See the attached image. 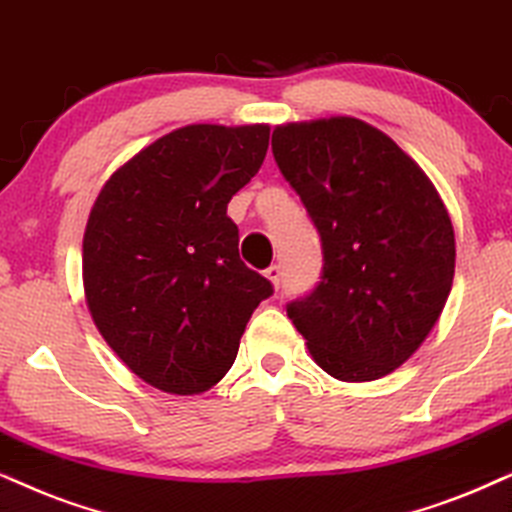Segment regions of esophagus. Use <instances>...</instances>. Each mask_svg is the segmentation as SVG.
<instances>
[{
  "mask_svg": "<svg viewBox=\"0 0 512 512\" xmlns=\"http://www.w3.org/2000/svg\"><path fill=\"white\" fill-rule=\"evenodd\" d=\"M264 276L269 278L271 283H274V286L278 288L281 286V278H283V269H281V264H271V267L264 271Z\"/></svg>",
  "mask_w": 512,
  "mask_h": 512,
  "instance_id": "obj_1",
  "label": "esophagus"
}]
</instances>
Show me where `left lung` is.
<instances>
[{"instance_id": "1", "label": "left lung", "mask_w": 512, "mask_h": 512, "mask_svg": "<svg viewBox=\"0 0 512 512\" xmlns=\"http://www.w3.org/2000/svg\"><path fill=\"white\" fill-rule=\"evenodd\" d=\"M271 151L321 236L323 274L288 304L316 364L345 383L392 373L442 314L456 238L432 181L357 118L278 125Z\"/></svg>"}]
</instances>
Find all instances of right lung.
Returning <instances> with one entry per match:
<instances>
[{
    "label": "right lung",
    "instance_id": "obj_1",
    "mask_svg": "<svg viewBox=\"0 0 512 512\" xmlns=\"http://www.w3.org/2000/svg\"><path fill=\"white\" fill-rule=\"evenodd\" d=\"M269 125H186L118 167L82 241L92 319L148 385L200 394L234 364L271 283L238 257L234 193L255 177Z\"/></svg>",
    "mask_w": 512,
    "mask_h": 512
}]
</instances>
